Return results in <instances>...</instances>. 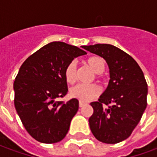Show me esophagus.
<instances>
[{
  "instance_id": "obj_1",
  "label": "esophagus",
  "mask_w": 157,
  "mask_h": 157,
  "mask_svg": "<svg viewBox=\"0 0 157 157\" xmlns=\"http://www.w3.org/2000/svg\"><path fill=\"white\" fill-rule=\"evenodd\" d=\"M78 105H79V107H83V105H84V103L79 101V104H78Z\"/></svg>"
}]
</instances>
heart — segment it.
Listing matches in <instances>:
<instances>
[{"mask_svg": "<svg viewBox=\"0 0 157 157\" xmlns=\"http://www.w3.org/2000/svg\"><path fill=\"white\" fill-rule=\"evenodd\" d=\"M87 64L96 74L95 78L99 80L102 77L101 73L105 69V61L99 56L91 57L87 60ZM78 70L76 62H69L64 69V78L68 83H74L77 80ZM100 94V89L98 85L93 84H77L70 89V95L82 102H87L95 99Z\"/></svg>", "mask_w": 157, "mask_h": 157, "instance_id": "b5f03b06", "label": "heart"}]
</instances>
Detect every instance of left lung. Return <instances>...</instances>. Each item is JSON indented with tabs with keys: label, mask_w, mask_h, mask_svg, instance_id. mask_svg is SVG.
<instances>
[{
	"label": "left lung",
	"mask_w": 157,
	"mask_h": 157,
	"mask_svg": "<svg viewBox=\"0 0 157 157\" xmlns=\"http://www.w3.org/2000/svg\"><path fill=\"white\" fill-rule=\"evenodd\" d=\"M106 60L109 67V85L98 101L90 105L94 113L90 130L103 143L116 144L127 139L141 119L147 105V83L136 61L110 44L83 46Z\"/></svg>",
	"instance_id": "1"
}]
</instances>
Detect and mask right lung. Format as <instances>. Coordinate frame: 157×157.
Returning <instances> with one entry per match:
<instances>
[{"label": "right lung", "instance_id": "add662e5", "mask_svg": "<svg viewBox=\"0 0 157 157\" xmlns=\"http://www.w3.org/2000/svg\"><path fill=\"white\" fill-rule=\"evenodd\" d=\"M86 54L75 46L52 42L29 56L15 78L14 105L31 136L52 144L63 139L78 109V100L58 101L67 94L64 69L74 58Z\"/></svg>", "mask_w": 157, "mask_h": 157}]
</instances>
